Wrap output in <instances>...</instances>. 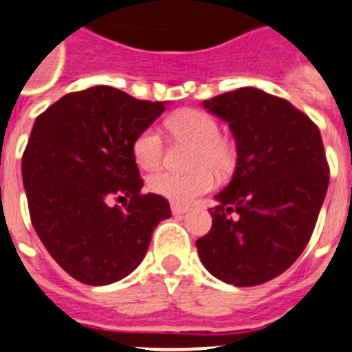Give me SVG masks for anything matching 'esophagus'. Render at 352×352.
I'll list each match as a JSON object with an SVG mask.
<instances>
[{
  "mask_svg": "<svg viewBox=\"0 0 352 352\" xmlns=\"http://www.w3.org/2000/svg\"><path fill=\"white\" fill-rule=\"evenodd\" d=\"M170 210H173L174 215H183V213L188 212L187 206H179V205H170Z\"/></svg>",
  "mask_w": 352,
  "mask_h": 352,
  "instance_id": "esophagus-1",
  "label": "esophagus"
}]
</instances>
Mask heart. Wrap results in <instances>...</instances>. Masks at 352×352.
Here are the masks:
<instances>
[{"instance_id":"1","label":"heart","mask_w":352,"mask_h":352,"mask_svg":"<svg viewBox=\"0 0 352 352\" xmlns=\"http://www.w3.org/2000/svg\"><path fill=\"white\" fill-rule=\"evenodd\" d=\"M167 128L178 139L196 146L192 153V167L187 174L158 173L147 179V187L156 196L169 199L174 205H190L205 196L215 185V176H224L235 164L230 144L221 139L219 122L210 113L196 108H185L167 119ZM135 164L142 170H156L164 158V140L156 128L140 131L131 146Z\"/></svg>"}]
</instances>
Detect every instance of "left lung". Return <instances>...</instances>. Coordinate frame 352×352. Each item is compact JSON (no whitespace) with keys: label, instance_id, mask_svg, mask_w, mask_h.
<instances>
[{"label":"left lung","instance_id":"obj_1","mask_svg":"<svg viewBox=\"0 0 352 352\" xmlns=\"http://www.w3.org/2000/svg\"><path fill=\"white\" fill-rule=\"evenodd\" d=\"M228 122L236 146L233 178L215 196L212 230L196 242L210 274L254 287L305 251L329 183L319 128L287 99L254 87L203 101Z\"/></svg>","mask_w":352,"mask_h":352}]
</instances>
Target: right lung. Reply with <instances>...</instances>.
Instances as JSON below:
<instances>
[{"label": "right lung", "instance_id": "obj_1", "mask_svg": "<svg viewBox=\"0 0 352 352\" xmlns=\"http://www.w3.org/2000/svg\"><path fill=\"white\" fill-rule=\"evenodd\" d=\"M165 104L96 85L35 119L23 155L30 217L47 253L82 283L101 287L131 274L156 224L170 217L167 199L140 192L131 153ZM112 199H124L125 208L110 206Z\"/></svg>", "mask_w": 352, "mask_h": 352}]
</instances>
